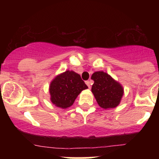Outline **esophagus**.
Wrapping results in <instances>:
<instances>
[{"label":"esophagus","instance_id":"34e87169","mask_svg":"<svg viewBox=\"0 0 159 159\" xmlns=\"http://www.w3.org/2000/svg\"><path fill=\"white\" fill-rule=\"evenodd\" d=\"M86 84L87 85V87H88L89 88H90V87H91V82H90V81H86Z\"/></svg>","mask_w":159,"mask_h":159}]
</instances>
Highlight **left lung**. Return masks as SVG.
Here are the masks:
<instances>
[{
	"label": "left lung",
	"mask_w": 159,
	"mask_h": 159,
	"mask_svg": "<svg viewBox=\"0 0 159 159\" xmlns=\"http://www.w3.org/2000/svg\"><path fill=\"white\" fill-rule=\"evenodd\" d=\"M91 79L94 81L91 91L100 107L109 109L120 105L124 89L119 82L103 71L95 72Z\"/></svg>",
	"instance_id": "8db88e82"
}]
</instances>
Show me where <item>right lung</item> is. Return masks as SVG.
<instances>
[{"label":"right lung","instance_id":"1","mask_svg":"<svg viewBox=\"0 0 159 159\" xmlns=\"http://www.w3.org/2000/svg\"><path fill=\"white\" fill-rule=\"evenodd\" d=\"M87 88L79 74L67 70L57 75L51 81L50 100L55 106L66 109L72 106L81 91Z\"/></svg>","mask_w":159,"mask_h":159}]
</instances>
